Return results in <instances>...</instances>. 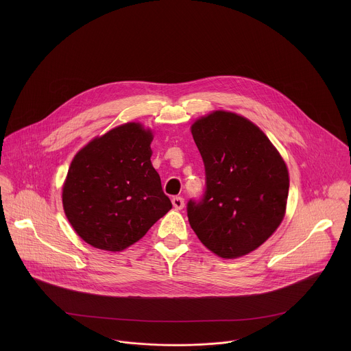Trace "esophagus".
<instances>
[{"instance_id":"1","label":"esophagus","mask_w":351,"mask_h":351,"mask_svg":"<svg viewBox=\"0 0 351 351\" xmlns=\"http://www.w3.org/2000/svg\"><path fill=\"white\" fill-rule=\"evenodd\" d=\"M171 202H173V206H174L176 209H182V208H184V205H185V201H184L182 197H180V196L173 197V199H171Z\"/></svg>"}]
</instances>
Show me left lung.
Wrapping results in <instances>:
<instances>
[{
	"label": "left lung",
	"mask_w": 351,
	"mask_h": 351,
	"mask_svg": "<svg viewBox=\"0 0 351 351\" xmlns=\"http://www.w3.org/2000/svg\"><path fill=\"white\" fill-rule=\"evenodd\" d=\"M205 192L188 201L191 227L221 258L258 249L281 224L289 191L285 162L250 120L216 110L192 125Z\"/></svg>",
	"instance_id": "obj_1"
}]
</instances>
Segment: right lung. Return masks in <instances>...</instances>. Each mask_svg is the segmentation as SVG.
<instances>
[{"label":"right lung","mask_w":351,"mask_h":351,"mask_svg":"<svg viewBox=\"0 0 351 351\" xmlns=\"http://www.w3.org/2000/svg\"><path fill=\"white\" fill-rule=\"evenodd\" d=\"M152 134L138 123L113 128L80 151L63 186L64 213L90 246L121 251L171 209L151 165Z\"/></svg>","instance_id":"obj_1"}]
</instances>
